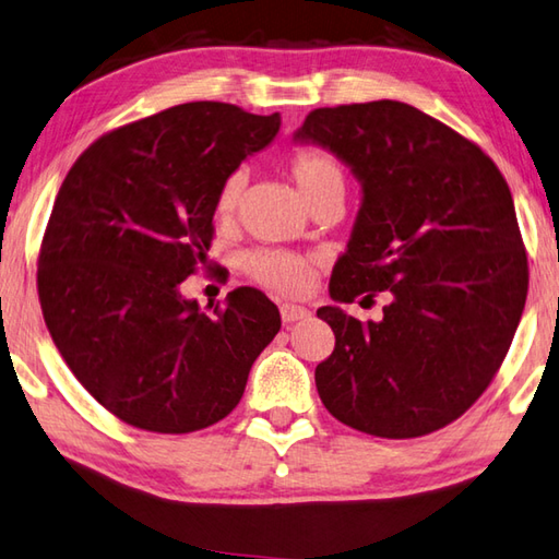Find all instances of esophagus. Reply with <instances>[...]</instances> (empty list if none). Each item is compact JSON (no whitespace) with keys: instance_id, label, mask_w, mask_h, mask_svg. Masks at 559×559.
<instances>
[{"instance_id":"esophagus-1","label":"esophagus","mask_w":559,"mask_h":559,"mask_svg":"<svg viewBox=\"0 0 559 559\" xmlns=\"http://www.w3.org/2000/svg\"><path fill=\"white\" fill-rule=\"evenodd\" d=\"M308 317H310V310L302 308V305H293V302L281 305V320L286 324H293L298 320H308Z\"/></svg>"}]
</instances>
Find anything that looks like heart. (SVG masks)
I'll return each instance as SVG.
<instances>
[{"mask_svg":"<svg viewBox=\"0 0 559 559\" xmlns=\"http://www.w3.org/2000/svg\"><path fill=\"white\" fill-rule=\"evenodd\" d=\"M290 177L308 205L324 195H344V171L334 157L320 150H302L290 159ZM245 171H233L217 191V213L233 215L245 193ZM242 266L261 286L298 295L310 288L314 259L283 249H254L242 259Z\"/></svg>","mask_w":559,"mask_h":559,"instance_id":"obj_1","label":"heart"}]
</instances>
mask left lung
<instances>
[{
	"label": "left lung",
	"instance_id": "1",
	"mask_svg": "<svg viewBox=\"0 0 559 559\" xmlns=\"http://www.w3.org/2000/svg\"><path fill=\"white\" fill-rule=\"evenodd\" d=\"M293 140L330 150L360 183L332 300L390 295L378 322L338 305L317 310L336 336L314 368L322 404L380 439L443 429L487 390L526 305L504 177L475 142L390 98L314 108Z\"/></svg>",
	"mask_w": 559,
	"mask_h": 559
}]
</instances>
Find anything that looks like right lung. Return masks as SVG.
I'll list each match as a JSON object with an SVG mask.
<instances>
[{
    "label": "right lung",
    "mask_w": 559,
    "mask_h": 559,
    "mask_svg": "<svg viewBox=\"0 0 559 559\" xmlns=\"http://www.w3.org/2000/svg\"><path fill=\"white\" fill-rule=\"evenodd\" d=\"M278 128V114L179 104L98 138L64 177L40 247V308L74 378L126 424L191 433L225 419L278 334V308L257 288L213 312L181 295L207 259L223 181Z\"/></svg>",
    "instance_id": "obj_1"
}]
</instances>
